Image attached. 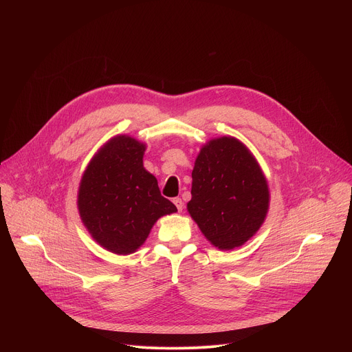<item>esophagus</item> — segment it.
<instances>
[{
	"instance_id": "esophagus-1",
	"label": "esophagus",
	"mask_w": 352,
	"mask_h": 352,
	"mask_svg": "<svg viewBox=\"0 0 352 352\" xmlns=\"http://www.w3.org/2000/svg\"><path fill=\"white\" fill-rule=\"evenodd\" d=\"M173 202H174L175 208L178 209V212L181 213V212H182V209H184V202H182V199H181V197H174V199H173Z\"/></svg>"
}]
</instances>
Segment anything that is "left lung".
Returning <instances> with one entry per match:
<instances>
[{
    "label": "left lung",
    "instance_id": "obj_1",
    "mask_svg": "<svg viewBox=\"0 0 352 352\" xmlns=\"http://www.w3.org/2000/svg\"><path fill=\"white\" fill-rule=\"evenodd\" d=\"M186 209L220 250L242 246L266 220L270 190L252 152L234 136L208 140L195 160Z\"/></svg>",
    "mask_w": 352,
    "mask_h": 352
}]
</instances>
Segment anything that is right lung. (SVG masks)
<instances>
[{
  "instance_id": "add662e5",
  "label": "right lung",
  "mask_w": 352,
  "mask_h": 352,
  "mask_svg": "<svg viewBox=\"0 0 352 352\" xmlns=\"http://www.w3.org/2000/svg\"><path fill=\"white\" fill-rule=\"evenodd\" d=\"M144 150L146 143L116 135L97 150L79 182L80 220L91 238L116 255L136 252L156 221L177 212L143 167Z\"/></svg>"
}]
</instances>
